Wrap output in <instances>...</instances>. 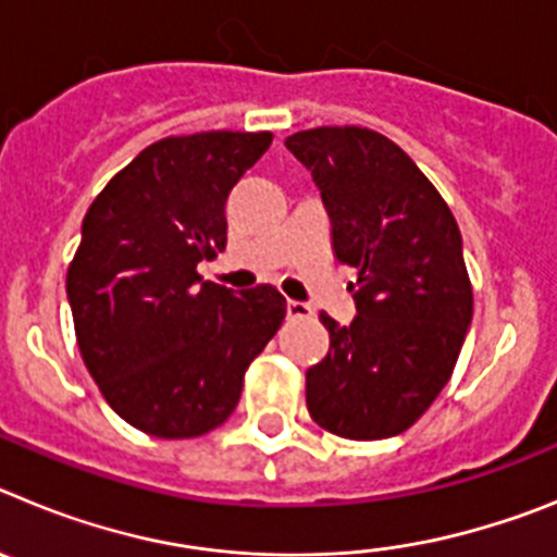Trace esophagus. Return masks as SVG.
<instances>
[{"label": "esophagus", "mask_w": 557, "mask_h": 557, "mask_svg": "<svg viewBox=\"0 0 557 557\" xmlns=\"http://www.w3.org/2000/svg\"><path fill=\"white\" fill-rule=\"evenodd\" d=\"M312 314V307L307 301H287V318H309Z\"/></svg>", "instance_id": "esophagus-1"}]
</instances>
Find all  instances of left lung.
Returning a JSON list of instances; mask_svg holds the SVG:
<instances>
[{"instance_id":"left-lung-1","label":"left lung","mask_w":557,"mask_h":557,"mask_svg":"<svg viewBox=\"0 0 557 557\" xmlns=\"http://www.w3.org/2000/svg\"><path fill=\"white\" fill-rule=\"evenodd\" d=\"M312 172L339 262L359 270L357 314L326 312L329 354L307 371L309 416L348 441L410 430L449 382L474 295L449 206L396 141L368 127L287 136Z\"/></svg>"}]
</instances>
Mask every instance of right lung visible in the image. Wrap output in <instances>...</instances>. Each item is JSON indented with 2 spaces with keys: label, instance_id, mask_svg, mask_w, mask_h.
Listing matches in <instances>:
<instances>
[{
  "label": "right lung",
  "instance_id": "right-lung-1",
  "mask_svg": "<svg viewBox=\"0 0 557 557\" xmlns=\"http://www.w3.org/2000/svg\"><path fill=\"white\" fill-rule=\"evenodd\" d=\"M270 133L170 136L108 181L86 211L66 298L88 373L113 412L156 437H198L234 412L287 301L270 284L203 282L225 248V200Z\"/></svg>",
  "mask_w": 557,
  "mask_h": 557
}]
</instances>
